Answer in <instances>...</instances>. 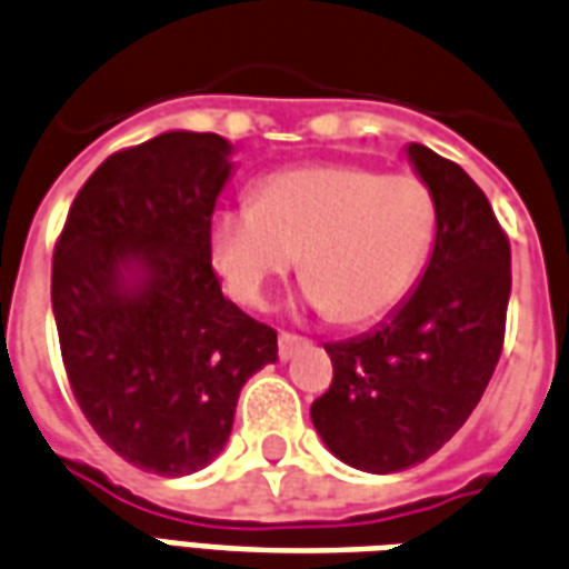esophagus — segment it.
<instances>
[{
	"instance_id": "1",
	"label": "esophagus",
	"mask_w": 569,
	"mask_h": 569,
	"mask_svg": "<svg viewBox=\"0 0 569 569\" xmlns=\"http://www.w3.org/2000/svg\"><path fill=\"white\" fill-rule=\"evenodd\" d=\"M301 345H305V339L296 336V332H280V336H277V353H280V360H289Z\"/></svg>"
}]
</instances>
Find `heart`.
<instances>
[{"mask_svg": "<svg viewBox=\"0 0 569 569\" xmlns=\"http://www.w3.org/2000/svg\"><path fill=\"white\" fill-rule=\"evenodd\" d=\"M437 233V202L419 174L367 166H301L258 181L252 206L212 221V261L243 305H264L296 268L313 308L369 323L412 292Z\"/></svg>", "mask_w": 569, "mask_h": 569, "instance_id": "obj_1", "label": "heart"}]
</instances>
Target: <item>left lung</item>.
Returning <instances> with one entry per match:
<instances>
[{
	"label": "left lung",
	"mask_w": 569,
	"mask_h": 569,
	"mask_svg": "<svg viewBox=\"0 0 569 569\" xmlns=\"http://www.w3.org/2000/svg\"><path fill=\"white\" fill-rule=\"evenodd\" d=\"M409 160L437 202L428 271L379 329L326 345L332 385L311 403L326 447L372 475L425 462L462 428L499 363L511 296V246L487 193L425 144Z\"/></svg>",
	"instance_id": "left-lung-1"
}]
</instances>
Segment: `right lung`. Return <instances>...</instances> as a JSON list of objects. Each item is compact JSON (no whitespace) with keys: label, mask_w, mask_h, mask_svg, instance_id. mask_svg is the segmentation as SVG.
<instances>
[{"label":"right lung","mask_w":569,"mask_h":569,"mask_svg":"<svg viewBox=\"0 0 569 569\" xmlns=\"http://www.w3.org/2000/svg\"><path fill=\"white\" fill-rule=\"evenodd\" d=\"M212 132L117 150L82 184L51 258L67 379L107 447L184 478L228 443L246 379L277 332L221 296L212 212L230 174Z\"/></svg>","instance_id":"obj_1"}]
</instances>
